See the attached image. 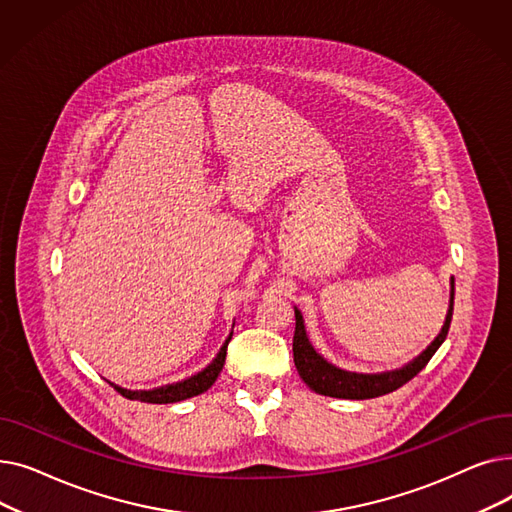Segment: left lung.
I'll list each match as a JSON object with an SVG mask.
<instances>
[{
  "mask_svg": "<svg viewBox=\"0 0 512 512\" xmlns=\"http://www.w3.org/2000/svg\"><path fill=\"white\" fill-rule=\"evenodd\" d=\"M452 309H454V280H452V290H450V307L446 313V321L442 326V332L436 336V340L429 344L425 351L407 363L405 367L394 369V371H384V373H353V371H344L328 363L324 357H321L315 348L311 346L305 324H303V315L301 311L294 307V319H297V328H294V338H292V355H294V365H297V371L303 378V382L317 394L324 396H334V398H351V400H365V398H375L388 392L398 390L400 386H405L409 380H413L415 375L429 363L436 355L440 344L448 336V328L452 321Z\"/></svg>",
  "mask_w": 512,
  "mask_h": 512,
  "instance_id": "obj_1",
  "label": "left lung"
}]
</instances>
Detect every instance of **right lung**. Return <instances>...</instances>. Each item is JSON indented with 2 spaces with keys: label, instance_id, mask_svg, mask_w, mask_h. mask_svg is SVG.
I'll return each instance as SVG.
<instances>
[{
  "label": "right lung",
  "instance_id": "1",
  "mask_svg": "<svg viewBox=\"0 0 512 512\" xmlns=\"http://www.w3.org/2000/svg\"><path fill=\"white\" fill-rule=\"evenodd\" d=\"M230 338H232V334L222 344L218 357H215L203 371H199L197 375H191V378H186L182 382L153 388V390H126V388H120L116 384H112V386H114V390H118L128 400L151 402V405H168V402H180V400H186V398H193L197 394H203L205 390H209L215 384V380H218V375H220V371L224 367V361H226V351H228Z\"/></svg>",
  "mask_w": 512,
  "mask_h": 512
}]
</instances>
